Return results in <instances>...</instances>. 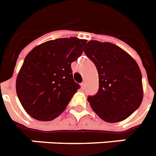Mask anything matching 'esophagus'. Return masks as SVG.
<instances>
[{
	"label": "esophagus",
	"mask_w": 156,
	"mask_h": 156,
	"mask_svg": "<svg viewBox=\"0 0 156 156\" xmlns=\"http://www.w3.org/2000/svg\"><path fill=\"white\" fill-rule=\"evenodd\" d=\"M85 87H86V84H85V82H82V84H81V88H82V90H84Z\"/></svg>",
	"instance_id": "obj_1"
}]
</instances>
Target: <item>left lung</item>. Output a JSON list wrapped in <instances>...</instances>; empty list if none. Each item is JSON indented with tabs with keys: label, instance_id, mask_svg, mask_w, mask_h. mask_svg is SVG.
Returning <instances> with one entry per match:
<instances>
[{
	"label": "left lung",
	"instance_id": "left-lung-1",
	"mask_svg": "<svg viewBox=\"0 0 156 156\" xmlns=\"http://www.w3.org/2000/svg\"><path fill=\"white\" fill-rule=\"evenodd\" d=\"M86 55L98 73V93L87 100L100 119L107 122L126 119L144 98L142 74L132 57L118 45L92 40L84 47Z\"/></svg>",
	"mask_w": 156,
	"mask_h": 156
}]
</instances>
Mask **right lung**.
I'll list each match as a JSON object with an SVG mask.
<instances>
[{
  "mask_svg": "<svg viewBox=\"0 0 156 156\" xmlns=\"http://www.w3.org/2000/svg\"><path fill=\"white\" fill-rule=\"evenodd\" d=\"M85 39L71 37L45 41L26 55L16 81L19 101L28 115L51 121L66 108L79 88L71 63L83 52Z\"/></svg>",
  "mask_w": 156,
  "mask_h": 156,
  "instance_id": "add662e5",
  "label": "right lung"
}]
</instances>
